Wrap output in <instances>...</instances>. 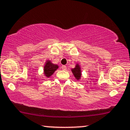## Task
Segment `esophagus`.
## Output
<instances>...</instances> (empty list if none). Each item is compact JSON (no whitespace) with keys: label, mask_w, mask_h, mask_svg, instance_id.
Instances as JSON below:
<instances>
[{"label":"esophagus","mask_w":130,"mask_h":130,"mask_svg":"<svg viewBox=\"0 0 130 130\" xmlns=\"http://www.w3.org/2000/svg\"><path fill=\"white\" fill-rule=\"evenodd\" d=\"M62 69L63 70H67V67L65 66V65H62Z\"/></svg>","instance_id":"34e87169"}]
</instances>
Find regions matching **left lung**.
I'll use <instances>...</instances> for the list:
<instances>
[{
  "label": "left lung",
  "instance_id": "obj_1",
  "mask_svg": "<svg viewBox=\"0 0 130 130\" xmlns=\"http://www.w3.org/2000/svg\"><path fill=\"white\" fill-rule=\"evenodd\" d=\"M72 71L76 78L77 79H79L80 77V74H80L81 73H80V68L79 67V65H76V68H74V69L72 70Z\"/></svg>",
  "mask_w": 130,
  "mask_h": 130
}]
</instances>
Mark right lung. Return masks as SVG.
I'll use <instances>...</instances> for the list:
<instances>
[{
  "mask_svg": "<svg viewBox=\"0 0 130 130\" xmlns=\"http://www.w3.org/2000/svg\"><path fill=\"white\" fill-rule=\"evenodd\" d=\"M57 68V65L51 63L48 61L44 66V74H45L46 76L50 77V76H51Z\"/></svg>",
  "mask_w": 130,
  "mask_h": 130,
  "instance_id": "right-lung-1",
  "label": "right lung"
}]
</instances>
